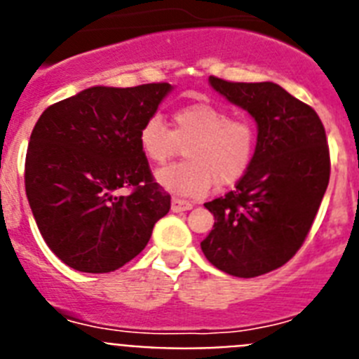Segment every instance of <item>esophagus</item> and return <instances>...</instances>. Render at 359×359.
Masks as SVG:
<instances>
[{
    "instance_id": "obj_1",
    "label": "esophagus",
    "mask_w": 359,
    "mask_h": 359,
    "mask_svg": "<svg viewBox=\"0 0 359 359\" xmlns=\"http://www.w3.org/2000/svg\"><path fill=\"white\" fill-rule=\"evenodd\" d=\"M194 207L190 201H185V199H180V198H172V203H170V208L172 212H185L190 210V208Z\"/></svg>"
}]
</instances>
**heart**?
I'll return each instance as SVG.
<instances>
[{
	"label": "heart",
	"mask_w": 359,
	"mask_h": 359,
	"mask_svg": "<svg viewBox=\"0 0 359 359\" xmlns=\"http://www.w3.org/2000/svg\"><path fill=\"white\" fill-rule=\"evenodd\" d=\"M142 152L163 165L185 145L187 160L156 172L158 185L182 198H199L217 185H233L248 172L255 154V129L246 120L231 118L224 107L196 102L174 111L172 131L158 115L142 123Z\"/></svg>",
	"instance_id": "1"
}]
</instances>
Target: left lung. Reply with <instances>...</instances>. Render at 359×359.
Returning <instances> with one entry per match:
<instances>
[{
    "label": "left lung",
    "mask_w": 359,
    "mask_h": 359,
    "mask_svg": "<svg viewBox=\"0 0 359 359\" xmlns=\"http://www.w3.org/2000/svg\"><path fill=\"white\" fill-rule=\"evenodd\" d=\"M208 82L252 115L257 145L236 189L205 203L215 223L201 250L224 273L259 277L286 264L309 233L331 174L325 129L275 82Z\"/></svg>",
    "instance_id": "8db88e82"
}]
</instances>
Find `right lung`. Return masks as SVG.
I'll use <instances>...</instances> for the list:
<instances>
[{"instance_id":"obj_1","label":"right lung","mask_w":359,"mask_h":359,"mask_svg":"<svg viewBox=\"0 0 359 359\" xmlns=\"http://www.w3.org/2000/svg\"><path fill=\"white\" fill-rule=\"evenodd\" d=\"M172 91L167 82L93 86L44 109L30 135L25 189L48 248L69 268L109 273L147 246L170 196L152 180L142 123ZM122 188H133L122 195Z\"/></svg>"}]
</instances>
